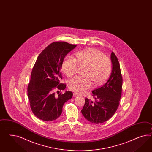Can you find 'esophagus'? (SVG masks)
Listing matches in <instances>:
<instances>
[{"label":"esophagus","mask_w":152,"mask_h":152,"mask_svg":"<svg viewBox=\"0 0 152 152\" xmlns=\"http://www.w3.org/2000/svg\"><path fill=\"white\" fill-rule=\"evenodd\" d=\"M74 97H77V96H78V94H76V93H75V92H74Z\"/></svg>","instance_id":"obj_1"}]
</instances>
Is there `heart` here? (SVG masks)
<instances>
[{
	"label": "heart",
	"instance_id": "b5f03b06",
	"mask_svg": "<svg viewBox=\"0 0 152 152\" xmlns=\"http://www.w3.org/2000/svg\"><path fill=\"white\" fill-rule=\"evenodd\" d=\"M76 59L71 56L65 58L62 68L66 75L71 77L76 73L78 65L86 66L85 77H76L68 82L69 89L82 94L92 86L102 84L111 74L112 63L109 58L97 50L89 49L76 53Z\"/></svg>",
	"mask_w": 152,
	"mask_h": 152
}]
</instances>
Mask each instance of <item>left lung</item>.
Masks as SVG:
<instances>
[{"mask_svg":"<svg viewBox=\"0 0 152 152\" xmlns=\"http://www.w3.org/2000/svg\"><path fill=\"white\" fill-rule=\"evenodd\" d=\"M112 71L110 77L102 86L92 91L95 101L85 99L81 110L86 119L92 123H103L111 118L119 105L122 95V77L118 58L115 53L111 55Z\"/></svg>","mask_w":152,"mask_h":152,"instance_id":"left-lung-1","label":"left lung"}]
</instances>
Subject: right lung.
Here are the masks:
<instances>
[{"label":"right lung","mask_w":152,"mask_h":152,"mask_svg":"<svg viewBox=\"0 0 152 152\" xmlns=\"http://www.w3.org/2000/svg\"><path fill=\"white\" fill-rule=\"evenodd\" d=\"M76 47L64 41L53 42L39 55L28 87L30 108L38 118L45 121L57 119L64 104L72 97L71 91L57 96L55 91L66 88L65 83L60 81L62 78L61 68L66 55Z\"/></svg>","instance_id":"obj_1"}]
</instances>
